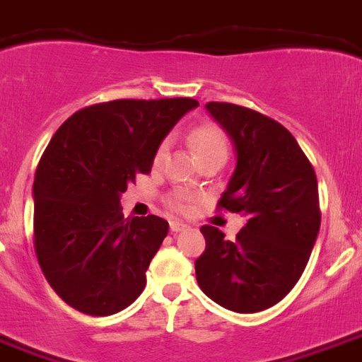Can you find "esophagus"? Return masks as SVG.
<instances>
[{
  "instance_id": "esophagus-1",
  "label": "esophagus",
  "mask_w": 362,
  "mask_h": 362,
  "mask_svg": "<svg viewBox=\"0 0 362 362\" xmlns=\"http://www.w3.org/2000/svg\"><path fill=\"white\" fill-rule=\"evenodd\" d=\"M185 228H187V223H183V221H177V219L170 221V230H172V233H181Z\"/></svg>"
}]
</instances>
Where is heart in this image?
I'll list each match as a JSON object with an SVG mask.
<instances>
[{
  "mask_svg": "<svg viewBox=\"0 0 362 362\" xmlns=\"http://www.w3.org/2000/svg\"><path fill=\"white\" fill-rule=\"evenodd\" d=\"M192 146L196 150L197 157L199 159H205V157L211 156H227L228 151V143L227 135L223 134V129L216 124H202L197 126L192 132ZM166 150H168V143H160L159 148L156 151V163H160L165 159ZM192 199L190 194L179 192L175 194L172 199H170V206L177 212H185L188 209V202Z\"/></svg>",
  "mask_w": 362,
  "mask_h": 362,
  "instance_id": "b5f03b06",
  "label": "heart"
}]
</instances>
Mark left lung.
Listing matches in <instances>:
<instances>
[{
    "instance_id": "1",
    "label": "left lung",
    "mask_w": 362,
    "mask_h": 362,
    "mask_svg": "<svg viewBox=\"0 0 362 362\" xmlns=\"http://www.w3.org/2000/svg\"><path fill=\"white\" fill-rule=\"evenodd\" d=\"M230 137L236 168L218 206L247 216L230 242L203 225L196 278L209 298L236 313L280 302L304 273L320 228L319 185L310 159L280 122L249 107L209 102Z\"/></svg>"
}]
</instances>
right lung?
Listing matches in <instances>:
<instances>
[{
  "mask_svg": "<svg viewBox=\"0 0 362 362\" xmlns=\"http://www.w3.org/2000/svg\"><path fill=\"white\" fill-rule=\"evenodd\" d=\"M197 106L194 98L102 102L52 135L34 175V249L52 289L80 313H119L143 293L168 221L124 218L120 194L150 174L163 139Z\"/></svg>",
  "mask_w": 362,
  "mask_h": 362,
  "instance_id": "1",
  "label": "right lung"
}]
</instances>
